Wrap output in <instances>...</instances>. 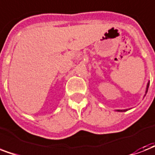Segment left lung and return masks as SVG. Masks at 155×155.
I'll return each instance as SVG.
<instances>
[{"label": "left lung", "instance_id": "8db88e82", "mask_svg": "<svg viewBox=\"0 0 155 155\" xmlns=\"http://www.w3.org/2000/svg\"><path fill=\"white\" fill-rule=\"evenodd\" d=\"M149 85H150V80L148 81V83H147V85H146V94H145V96L146 95V93H147V92H148V88H149ZM144 96V97H145ZM128 110L130 109H125V110H116V111L118 112H125L127 111V110Z\"/></svg>", "mask_w": 155, "mask_h": 155}]
</instances>
